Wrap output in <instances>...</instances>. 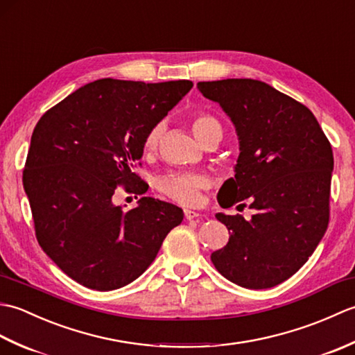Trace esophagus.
<instances>
[{"label": "esophagus", "mask_w": 355, "mask_h": 355, "mask_svg": "<svg viewBox=\"0 0 355 355\" xmlns=\"http://www.w3.org/2000/svg\"><path fill=\"white\" fill-rule=\"evenodd\" d=\"M184 218L186 220H200L201 215L198 212H193V210H184Z\"/></svg>", "instance_id": "esophagus-1"}]
</instances>
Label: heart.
Wrapping results in <instances>:
<instances>
[{"label": "heart", "instance_id": "1", "mask_svg": "<svg viewBox=\"0 0 355 355\" xmlns=\"http://www.w3.org/2000/svg\"><path fill=\"white\" fill-rule=\"evenodd\" d=\"M191 126L195 135L206 143L215 135H223L221 123L209 112H193L191 116ZM163 135V123H155L149 128L143 139L145 154H153L158 148ZM157 187L169 200L183 206H197L201 200V192L210 187V178L201 172H169L158 178Z\"/></svg>", "mask_w": 355, "mask_h": 355}]
</instances>
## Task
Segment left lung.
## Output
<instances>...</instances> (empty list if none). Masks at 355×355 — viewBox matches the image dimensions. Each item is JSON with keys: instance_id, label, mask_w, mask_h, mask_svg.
<instances>
[{"instance_id": "left-lung-1", "label": "left lung", "mask_w": 355, "mask_h": 355, "mask_svg": "<svg viewBox=\"0 0 355 355\" xmlns=\"http://www.w3.org/2000/svg\"><path fill=\"white\" fill-rule=\"evenodd\" d=\"M197 87L221 105L239 137L235 178L223 184L224 198L218 201L232 207L247 200L254 210L250 221L216 215L230 238L210 259L233 284L271 288L296 273L325 235L331 143L305 105L266 82L224 79Z\"/></svg>"}]
</instances>
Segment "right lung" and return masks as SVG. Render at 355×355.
I'll use <instances>...</instances> for the list:
<instances>
[{
  "label": "right lung",
  "instance_id": "1",
  "mask_svg": "<svg viewBox=\"0 0 355 355\" xmlns=\"http://www.w3.org/2000/svg\"><path fill=\"white\" fill-rule=\"evenodd\" d=\"M193 87L99 79L67 96L36 123L22 173L36 239L50 259L80 285L110 291L145 271L183 210L149 197L123 210L119 186L143 195L132 168L150 126Z\"/></svg>",
  "mask_w": 355,
  "mask_h": 355
}]
</instances>
